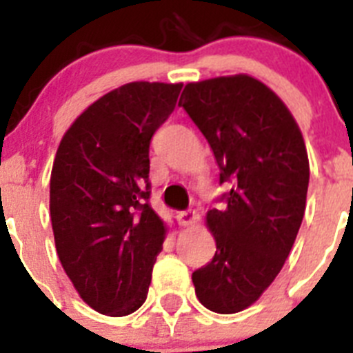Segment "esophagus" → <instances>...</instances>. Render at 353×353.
Instances as JSON below:
<instances>
[{"label": "esophagus", "instance_id": "esophagus-1", "mask_svg": "<svg viewBox=\"0 0 353 353\" xmlns=\"http://www.w3.org/2000/svg\"><path fill=\"white\" fill-rule=\"evenodd\" d=\"M176 219H179V223L182 224V226H192V224H196V221L199 219V215L196 210H185L180 212V214L176 215Z\"/></svg>", "mask_w": 353, "mask_h": 353}]
</instances>
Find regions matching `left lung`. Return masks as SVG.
<instances>
[{
    "label": "left lung",
    "mask_w": 353,
    "mask_h": 353,
    "mask_svg": "<svg viewBox=\"0 0 353 353\" xmlns=\"http://www.w3.org/2000/svg\"><path fill=\"white\" fill-rule=\"evenodd\" d=\"M179 105L232 180L223 210L207 212L212 261L192 272L196 297L221 314L244 311L281 272L305 210L310 159L297 121L276 92L248 74L187 83Z\"/></svg>",
    "instance_id": "obj_1"
}]
</instances>
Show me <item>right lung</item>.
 I'll return each mask as SVG.
<instances>
[{
    "mask_svg": "<svg viewBox=\"0 0 353 353\" xmlns=\"http://www.w3.org/2000/svg\"><path fill=\"white\" fill-rule=\"evenodd\" d=\"M182 83L134 81L97 99L61 138L51 171L58 258L79 297L108 316L146 301L168 224L150 198V139Z\"/></svg>",
    "mask_w": 353,
    "mask_h": 353,
    "instance_id": "add662e5",
    "label": "right lung"
}]
</instances>
